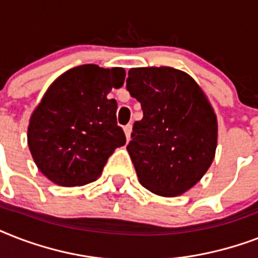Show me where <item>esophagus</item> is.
Wrapping results in <instances>:
<instances>
[{
    "label": "esophagus",
    "mask_w": 258,
    "mask_h": 258,
    "mask_svg": "<svg viewBox=\"0 0 258 258\" xmlns=\"http://www.w3.org/2000/svg\"><path fill=\"white\" fill-rule=\"evenodd\" d=\"M131 131H133V125L131 124L124 125V134H125V139H127V142H128L130 138H131Z\"/></svg>",
    "instance_id": "1"
}]
</instances>
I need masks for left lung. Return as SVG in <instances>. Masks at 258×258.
<instances>
[{
	"label": "left lung",
	"instance_id": "obj_1",
	"mask_svg": "<svg viewBox=\"0 0 258 258\" xmlns=\"http://www.w3.org/2000/svg\"><path fill=\"white\" fill-rule=\"evenodd\" d=\"M127 91L142 105L127 146L138 179L161 197L183 194L216 157L218 123L208 96L183 71L131 68Z\"/></svg>",
	"mask_w": 258,
	"mask_h": 258
}]
</instances>
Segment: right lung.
Masks as SVG:
<instances>
[{
	"mask_svg": "<svg viewBox=\"0 0 258 258\" xmlns=\"http://www.w3.org/2000/svg\"><path fill=\"white\" fill-rule=\"evenodd\" d=\"M125 71L95 64L60 75L33 109L28 146L38 170L58 186H83L101 175L109 155L125 145L117 125L112 88L124 84Z\"/></svg>",
	"mask_w": 258,
	"mask_h": 258,
	"instance_id": "right-lung-1",
	"label": "right lung"
}]
</instances>
